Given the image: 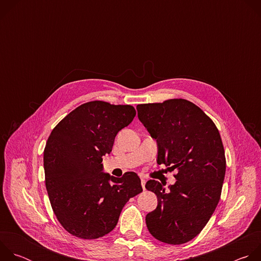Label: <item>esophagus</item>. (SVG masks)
<instances>
[{
	"mask_svg": "<svg viewBox=\"0 0 261 261\" xmlns=\"http://www.w3.org/2000/svg\"><path fill=\"white\" fill-rule=\"evenodd\" d=\"M145 182H146V180H145L144 178H141V186H142V188H143V190L145 189Z\"/></svg>",
	"mask_w": 261,
	"mask_h": 261,
	"instance_id": "esophagus-1",
	"label": "esophagus"
}]
</instances>
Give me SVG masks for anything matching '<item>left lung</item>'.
<instances>
[{
	"instance_id": "obj_1",
	"label": "left lung",
	"mask_w": 261,
	"mask_h": 261,
	"mask_svg": "<svg viewBox=\"0 0 261 261\" xmlns=\"http://www.w3.org/2000/svg\"><path fill=\"white\" fill-rule=\"evenodd\" d=\"M138 119L158 143V164L176 169V181L147 180L157 195L145 223L150 233L170 245L185 244L204 228L221 197L226 171L224 146L212 119L186 99L137 105Z\"/></svg>"
}]
</instances>
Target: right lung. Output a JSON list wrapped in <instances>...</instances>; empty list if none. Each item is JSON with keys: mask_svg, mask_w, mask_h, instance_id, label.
<instances>
[{"mask_svg": "<svg viewBox=\"0 0 261 261\" xmlns=\"http://www.w3.org/2000/svg\"><path fill=\"white\" fill-rule=\"evenodd\" d=\"M131 105L95 100L72 110L51 131L43 162L53 211L70 234L96 240L113 230L127 201L142 192L139 176L104 173L103 156L134 119Z\"/></svg>", "mask_w": 261, "mask_h": 261, "instance_id": "1", "label": "right lung"}]
</instances>
